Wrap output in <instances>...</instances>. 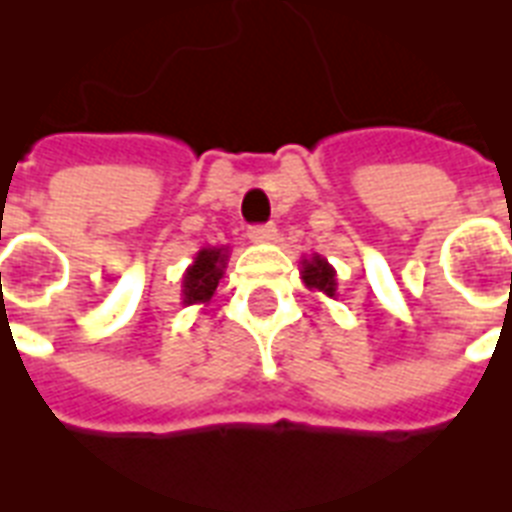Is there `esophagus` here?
I'll return each mask as SVG.
<instances>
[{
	"mask_svg": "<svg viewBox=\"0 0 512 512\" xmlns=\"http://www.w3.org/2000/svg\"><path fill=\"white\" fill-rule=\"evenodd\" d=\"M249 241H257V244H268V241L276 239V225L265 223V225H252L247 231Z\"/></svg>",
	"mask_w": 512,
	"mask_h": 512,
	"instance_id": "34e87169",
	"label": "esophagus"
}]
</instances>
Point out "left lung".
<instances>
[{
    "instance_id": "1",
    "label": "left lung",
    "mask_w": 512,
    "mask_h": 512,
    "mask_svg": "<svg viewBox=\"0 0 512 512\" xmlns=\"http://www.w3.org/2000/svg\"><path fill=\"white\" fill-rule=\"evenodd\" d=\"M300 279L308 289L313 292H321L327 297H337V271L329 265L327 257L311 255L300 260Z\"/></svg>"
}]
</instances>
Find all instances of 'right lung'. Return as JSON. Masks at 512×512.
Returning <instances> with one entry per match:
<instances>
[{"label": "right lung", "mask_w": 512, "mask_h": 512, "mask_svg": "<svg viewBox=\"0 0 512 512\" xmlns=\"http://www.w3.org/2000/svg\"><path fill=\"white\" fill-rule=\"evenodd\" d=\"M231 247H204L196 252L193 263L183 273V289L180 300L183 305H207L217 292V284L228 268Z\"/></svg>", "instance_id": "1"}]
</instances>
